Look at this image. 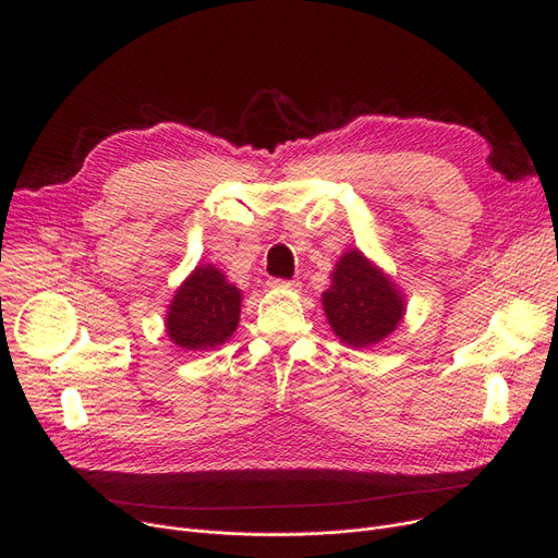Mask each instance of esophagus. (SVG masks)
I'll use <instances>...</instances> for the list:
<instances>
[{"label":"esophagus","mask_w":558,"mask_h":558,"mask_svg":"<svg viewBox=\"0 0 558 558\" xmlns=\"http://www.w3.org/2000/svg\"><path fill=\"white\" fill-rule=\"evenodd\" d=\"M269 284H271V287H276V289H289V291H301V282H296V280H271Z\"/></svg>","instance_id":"1"}]
</instances>
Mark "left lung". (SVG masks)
<instances>
[{
  "mask_svg": "<svg viewBox=\"0 0 558 558\" xmlns=\"http://www.w3.org/2000/svg\"><path fill=\"white\" fill-rule=\"evenodd\" d=\"M330 280L320 301L332 332L348 348H371L402 324L404 291L360 248L337 259Z\"/></svg>",
  "mask_w": 558,
  "mask_h": 558,
  "instance_id": "left-lung-1",
  "label": "left lung"
}]
</instances>
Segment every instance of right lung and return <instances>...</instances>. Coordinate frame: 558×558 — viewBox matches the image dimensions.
Instances as JSON below:
<instances>
[{"instance_id": "add662e5", "label": "right lung", "mask_w": 558, "mask_h": 558, "mask_svg": "<svg viewBox=\"0 0 558 558\" xmlns=\"http://www.w3.org/2000/svg\"><path fill=\"white\" fill-rule=\"evenodd\" d=\"M240 314L242 291L215 264H196L167 305L165 332L185 353H203L232 337Z\"/></svg>"}]
</instances>
